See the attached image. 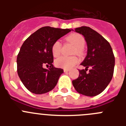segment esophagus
I'll list each match as a JSON object with an SVG mask.
<instances>
[{
    "label": "esophagus",
    "mask_w": 126,
    "mask_h": 126,
    "mask_svg": "<svg viewBox=\"0 0 126 126\" xmlns=\"http://www.w3.org/2000/svg\"><path fill=\"white\" fill-rule=\"evenodd\" d=\"M64 72H68V71H69V69H64Z\"/></svg>",
    "instance_id": "esophagus-1"
}]
</instances>
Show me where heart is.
Instances as JSON below:
<instances>
[{
  "label": "heart",
  "mask_w": 126,
  "mask_h": 126,
  "mask_svg": "<svg viewBox=\"0 0 126 126\" xmlns=\"http://www.w3.org/2000/svg\"><path fill=\"white\" fill-rule=\"evenodd\" d=\"M67 40L72 43L75 49L74 53L81 54L83 51V48L85 45V39L81 34L78 33H73L67 37ZM61 43L59 40L55 41L52 47V53L53 57H58L61 52ZM78 62V59L76 56H61L55 60V64L58 67L64 69H69L73 67Z\"/></svg>",
  "instance_id": "1"
}]
</instances>
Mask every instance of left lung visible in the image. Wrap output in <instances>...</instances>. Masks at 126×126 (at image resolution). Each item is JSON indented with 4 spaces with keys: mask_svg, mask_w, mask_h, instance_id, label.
Masks as SVG:
<instances>
[{
    "mask_svg": "<svg viewBox=\"0 0 126 126\" xmlns=\"http://www.w3.org/2000/svg\"><path fill=\"white\" fill-rule=\"evenodd\" d=\"M74 30L84 36L88 50L81 64L85 67V69L79 70V75L73 80V84L80 94L96 96L106 88L112 78L115 65L113 51L110 43L91 28L81 26ZM88 67L91 69L86 73Z\"/></svg>",
    "mask_w": 126,
    "mask_h": 126,
    "instance_id": "8db88e82",
    "label": "left lung"
}]
</instances>
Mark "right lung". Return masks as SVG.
Here are the masks:
<instances>
[{"label": "right lung", "mask_w": 126, "mask_h": 126, "mask_svg": "<svg viewBox=\"0 0 126 126\" xmlns=\"http://www.w3.org/2000/svg\"><path fill=\"white\" fill-rule=\"evenodd\" d=\"M71 31L45 26L24 41L17 55V71L21 81L30 92L43 94L55 88L64 71L52 64V47L55 41ZM44 65H49L50 68L44 69Z\"/></svg>", "instance_id": "right-lung-1"}]
</instances>
